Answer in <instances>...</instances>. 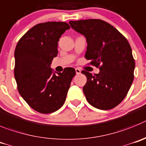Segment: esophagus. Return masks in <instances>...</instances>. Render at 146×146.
Wrapping results in <instances>:
<instances>
[{
	"label": "esophagus",
	"instance_id": "esophagus-1",
	"mask_svg": "<svg viewBox=\"0 0 146 146\" xmlns=\"http://www.w3.org/2000/svg\"><path fill=\"white\" fill-rule=\"evenodd\" d=\"M81 70H80L79 68H76V74H80V73H81Z\"/></svg>",
	"mask_w": 146,
	"mask_h": 146
}]
</instances>
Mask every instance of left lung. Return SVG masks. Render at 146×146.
Returning a JSON list of instances; mask_svg holds the SVG:
<instances>
[{"mask_svg": "<svg viewBox=\"0 0 146 146\" xmlns=\"http://www.w3.org/2000/svg\"><path fill=\"white\" fill-rule=\"evenodd\" d=\"M73 29L87 41L85 57L100 69L94 76L86 70L83 91L89 104L100 110H110L125 98L134 79L135 62L132 48L117 29L101 19L70 21Z\"/></svg>", "mask_w": 146, "mask_h": 146, "instance_id": "8db88e82", "label": "left lung"}]
</instances>
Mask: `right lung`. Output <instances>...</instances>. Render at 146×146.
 <instances>
[{"instance_id": "right-lung-1", "label": "right lung", "mask_w": 146, "mask_h": 146, "mask_svg": "<svg viewBox=\"0 0 146 146\" xmlns=\"http://www.w3.org/2000/svg\"><path fill=\"white\" fill-rule=\"evenodd\" d=\"M70 27L64 22L40 23L30 29L16 46L14 72L18 91L40 113H51L63 106L76 75L73 68H65L57 75L50 68L58 53L59 39Z\"/></svg>"}]
</instances>
